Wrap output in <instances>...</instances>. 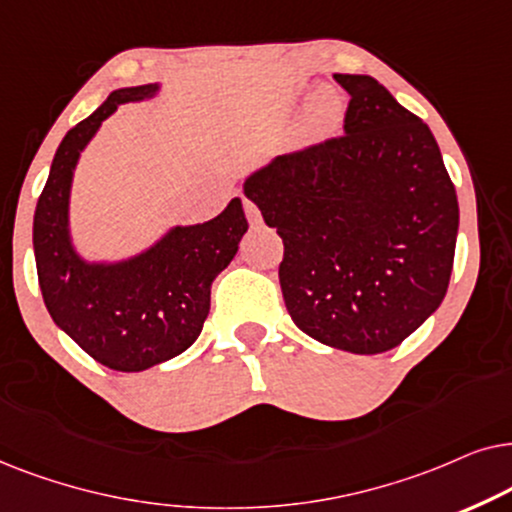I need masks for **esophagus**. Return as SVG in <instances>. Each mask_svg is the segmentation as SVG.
Returning a JSON list of instances; mask_svg holds the SVG:
<instances>
[{
  "label": "esophagus",
  "instance_id": "34e87169",
  "mask_svg": "<svg viewBox=\"0 0 512 512\" xmlns=\"http://www.w3.org/2000/svg\"><path fill=\"white\" fill-rule=\"evenodd\" d=\"M243 210H245V217H248V222L252 224V227H257V224H262V213H260V208L255 206V203L245 199V201H243Z\"/></svg>",
  "mask_w": 512,
  "mask_h": 512
}]
</instances>
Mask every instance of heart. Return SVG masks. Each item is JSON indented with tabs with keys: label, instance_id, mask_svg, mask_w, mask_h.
I'll return each mask as SVG.
<instances>
[{
	"label": "heart",
	"instance_id": "heart-1",
	"mask_svg": "<svg viewBox=\"0 0 512 512\" xmlns=\"http://www.w3.org/2000/svg\"><path fill=\"white\" fill-rule=\"evenodd\" d=\"M337 112H339L337 98H335V95L327 93V91L316 93L311 98V102H309V119H311V124H316L320 128L330 126L332 121L337 119Z\"/></svg>",
	"mask_w": 512,
	"mask_h": 512
}]
</instances>
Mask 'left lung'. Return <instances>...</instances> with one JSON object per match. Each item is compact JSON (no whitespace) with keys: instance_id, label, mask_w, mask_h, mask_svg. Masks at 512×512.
Returning a JSON list of instances; mask_svg holds the SVG:
<instances>
[{"instance_id":"left-lung-1","label":"left lung","mask_w":512,"mask_h":512,"mask_svg":"<svg viewBox=\"0 0 512 512\" xmlns=\"http://www.w3.org/2000/svg\"><path fill=\"white\" fill-rule=\"evenodd\" d=\"M342 138L276 156L243 192L283 238L290 318L332 349L374 356L431 318L452 276L459 201L431 128L367 74Z\"/></svg>"}]
</instances>
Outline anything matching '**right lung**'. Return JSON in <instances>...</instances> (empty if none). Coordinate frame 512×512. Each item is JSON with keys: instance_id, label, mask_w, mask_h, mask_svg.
<instances>
[{"instance_id": "add662e5", "label": "right lung", "mask_w": 512, "mask_h": 512, "mask_svg": "<svg viewBox=\"0 0 512 512\" xmlns=\"http://www.w3.org/2000/svg\"><path fill=\"white\" fill-rule=\"evenodd\" d=\"M159 93V81L117 88L67 131L34 210V260L53 323L88 356L119 372L166 363L199 339L210 311V285L234 260L248 231L236 196L213 220L168 227L131 257L88 260L74 245L70 201L81 154L121 105L154 100Z\"/></svg>"}]
</instances>
